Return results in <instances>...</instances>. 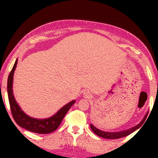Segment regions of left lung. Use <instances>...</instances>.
I'll use <instances>...</instances> for the list:
<instances>
[{"label":"left lung","instance_id":"obj_1","mask_svg":"<svg viewBox=\"0 0 158 158\" xmlns=\"http://www.w3.org/2000/svg\"><path fill=\"white\" fill-rule=\"evenodd\" d=\"M142 122H141L139 125H136V126L133 127V128L128 129V130H125V131H119V132L102 131H100L99 129L96 128L95 126H93L92 125H90V127H91V129L92 130V131H93L96 135L101 137V138H106V139H118V138L128 136V135H130V134H131L132 132H134L135 131H136L137 129L139 128V127L141 125Z\"/></svg>","mask_w":158,"mask_h":158}]
</instances>
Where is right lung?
<instances>
[{"label":"right lung","instance_id":"add662e5","mask_svg":"<svg viewBox=\"0 0 158 158\" xmlns=\"http://www.w3.org/2000/svg\"><path fill=\"white\" fill-rule=\"evenodd\" d=\"M17 63V59L11 69L7 79V94H8L9 103L11 110V114L16 123L19 126L27 129L30 131L37 134H49L58 128L61 124L63 118L68 112L70 108L75 103V101L70 102L67 105L63 106L58 112L51 118L47 119H36L27 115L19 107L13 95V76Z\"/></svg>","mask_w":158,"mask_h":158}]
</instances>
